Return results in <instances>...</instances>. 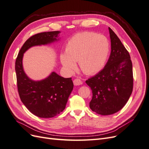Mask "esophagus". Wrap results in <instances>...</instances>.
Instances as JSON below:
<instances>
[{
  "label": "esophagus",
  "instance_id": "1",
  "mask_svg": "<svg viewBox=\"0 0 149 149\" xmlns=\"http://www.w3.org/2000/svg\"><path fill=\"white\" fill-rule=\"evenodd\" d=\"M73 83L75 86H78V85H81L83 84V81H81V79H80L79 78H76L75 79H74L73 81Z\"/></svg>",
  "mask_w": 149,
  "mask_h": 149
}]
</instances>
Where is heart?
<instances>
[{"label": "heart", "mask_w": 149, "mask_h": 149, "mask_svg": "<svg viewBox=\"0 0 149 149\" xmlns=\"http://www.w3.org/2000/svg\"><path fill=\"white\" fill-rule=\"evenodd\" d=\"M109 52V43L104 35L93 32L76 34L67 43L65 53L60 55L65 70L72 73L78 61L80 69L86 74L100 71L104 65Z\"/></svg>", "instance_id": "1"}]
</instances>
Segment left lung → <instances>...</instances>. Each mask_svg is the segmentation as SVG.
<instances>
[{
	"instance_id": "left-lung-1",
	"label": "left lung",
	"mask_w": 149,
	"mask_h": 149,
	"mask_svg": "<svg viewBox=\"0 0 149 149\" xmlns=\"http://www.w3.org/2000/svg\"><path fill=\"white\" fill-rule=\"evenodd\" d=\"M111 52L104 68L86 81L92 90L91 109L100 115H111L120 111L133 89L132 63L128 51L109 27Z\"/></svg>"
}]
</instances>
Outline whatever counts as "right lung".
Masks as SVG:
<instances>
[{
	"label": "right lung",
	"instance_id": "right-lung-1",
	"mask_svg": "<svg viewBox=\"0 0 149 149\" xmlns=\"http://www.w3.org/2000/svg\"><path fill=\"white\" fill-rule=\"evenodd\" d=\"M60 31H47L31 36L24 43L15 61L18 92L22 102L34 115L42 118H51L65 109L73 89L71 78H65L52 72L41 81L30 79L22 65L24 53L30 47L47 45L56 41Z\"/></svg>",
	"mask_w": 149,
	"mask_h": 149
}]
</instances>
